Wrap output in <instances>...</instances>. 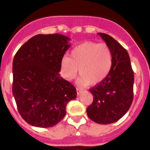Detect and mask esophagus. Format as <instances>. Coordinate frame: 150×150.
Returning <instances> with one entry per match:
<instances>
[{"instance_id": "obj_1", "label": "esophagus", "mask_w": 150, "mask_h": 150, "mask_svg": "<svg viewBox=\"0 0 150 150\" xmlns=\"http://www.w3.org/2000/svg\"><path fill=\"white\" fill-rule=\"evenodd\" d=\"M82 92H83V90H82V89H79V88H76V93H77L78 96H79V95H80Z\"/></svg>"}]
</instances>
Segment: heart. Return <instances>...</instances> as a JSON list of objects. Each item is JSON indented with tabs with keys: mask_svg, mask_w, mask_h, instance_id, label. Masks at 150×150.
<instances>
[{
	"mask_svg": "<svg viewBox=\"0 0 150 150\" xmlns=\"http://www.w3.org/2000/svg\"><path fill=\"white\" fill-rule=\"evenodd\" d=\"M113 56L109 46L105 43L85 42L65 56L61 62L63 76L67 80H73L79 68L80 77L78 84L85 86H96L108 76L112 67Z\"/></svg>",
	"mask_w": 150,
	"mask_h": 150,
	"instance_id": "b5f03b06",
	"label": "heart"
}]
</instances>
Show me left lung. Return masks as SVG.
<instances>
[{
    "label": "left lung",
    "instance_id": "1",
    "mask_svg": "<svg viewBox=\"0 0 150 150\" xmlns=\"http://www.w3.org/2000/svg\"><path fill=\"white\" fill-rule=\"evenodd\" d=\"M98 34L112 50L113 64L108 76L89 89L93 102L86 112L92 121L108 125L118 121L130 108L134 98V76L127 50L109 35Z\"/></svg>",
    "mask_w": 150,
    "mask_h": 150
}]
</instances>
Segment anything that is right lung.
<instances>
[{
	"label": "right lung",
	"mask_w": 150,
	"mask_h": 150,
	"mask_svg": "<svg viewBox=\"0 0 150 150\" xmlns=\"http://www.w3.org/2000/svg\"><path fill=\"white\" fill-rule=\"evenodd\" d=\"M61 34L33 36L13 61V95L18 112L29 125L51 127L66 115L76 88L60 76L61 62L70 45Z\"/></svg>",
	"instance_id": "add662e5"
}]
</instances>
